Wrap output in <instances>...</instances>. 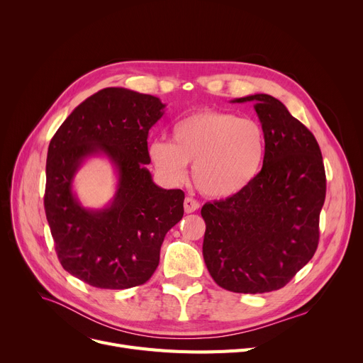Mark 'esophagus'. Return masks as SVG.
<instances>
[{
    "mask_svg": "<svg viewBox=\"0 0 363 363\" xmlns=\"http://www.w3.org/2000/svg\"><path fill=\"white\" fill-rule=\"evenodd\" d=\"M199 207H200V204H199V201H196L194 199H189V197H186V199L184 200V208H185V212H186V213H193V212H196Z\"/></svg>",
    "mask_w": 363,
    "mask_h": 363,
    "instance_id": "34e87169",
    "label": "esophagus"
}]
</instances>
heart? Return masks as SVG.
I'll use <instances>...</instances> for the list:
<instances>
[{
    "label": "heart",
    "instance_id": "b5f03b06",
    "mask_svg": "<svg viewBox=\"0 0 363 363\" xmlns=\"http://www.w3.org/2000/svg\"><path fill=\"white\" fill-rule=\"evenodd\" d=\"M157 174L170 184L186 177L193 163V181L212 199H231L249 188L266 159L262 126L234 113L200 110L172 128V143L157 138L148 145Z\"/></svg>",
    "mask_w": 363,
    "mask_h": 363
}]
</instances>
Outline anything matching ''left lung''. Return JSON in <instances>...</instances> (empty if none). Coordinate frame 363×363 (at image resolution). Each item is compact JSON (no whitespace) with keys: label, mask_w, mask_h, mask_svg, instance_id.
Instances as JSON below:
<instances>
[{"label":"left lung","mask_w":363,"mask_h":363,"mask_svg":"<svg viewBox=\"0 0 363 363\" xmlns=\"http://www.w3.org/2000/svg\"><path fill=\"white\" fill-rule=\"evenodd\" d=\"M253 101L266 137L256 181L235 197L206 203L203 257L219 287L234 293L282 289L315 255L327 181L313 133L268 94Z\"/></svg>","instance_id":"left-lung-1"}]
</instances>
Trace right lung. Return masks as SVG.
<instances>
[{
  "label": "right lung",
  "mask_w": 363,
  "mask_h": 363,
  "mask_svg": "<svg viewBox=\"0 0 363 363\" xmlns=\"http://www.w3.org/2000/svg\"><path fill=\"white\" fill-rule=\"evenodd\" d=\"M164 107L155 95L104 88L76 107L48 145L45 215L55 252L73 277L106 290L147 282L160 260L164 235L184 216V191L152 182L148 130ZM92 157H104L117 175L113 199L85 208L74 177Z\"/></svg>",
  "instance_id": "1"
}]
</instances>
